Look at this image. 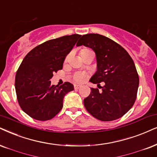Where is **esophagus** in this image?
<instances>
[{
  "mask_svg": "<svg viewBox=\"0 0 157 157\" xmlns=\"http://www.w3.org/2000/svg\"><path fill=\"white\" fill-rule=\"evenodd\" d=\"M81 87V85H75V89H79Z\"/></svg>",
  "mask_w": 157,
  "mask_h": 157,
  "instance_id": "1",
  "label": "esophagus"
}]
</instances>
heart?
Masks as SVG:
<instances>
[{
  "label": "heart",
  "mask_w": 157,
  "mask_h": 157,
  "mask_svg": "<svg viewBox=\"0 0 157 157\" xmlns=\"http://www.w3.org/2000/svg\"><path fill=\"white\" fill-rule=\"evenodd\" d=\"M90 53H93V52L92 51H90V49L84 48V49H82V50H81L80 55H81V56L83 57V56H85L88 55ZM67 59H68V57H67L66 61L67 60ZM85 78H86V74H85V73H83V72H77V73H75L74 75L75 80L76 81V82H84Z\"/></svg>",
  "instance_id": "heart-1"
}]
</instances>
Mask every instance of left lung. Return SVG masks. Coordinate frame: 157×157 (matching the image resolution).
Here are the masks:
<instances>
[{
  "mask_svg": "<svg viewBox=\"0 0 157 157\" xmlns=\"http://www.w3.org/2000/svg\"><path fill=\"white\" fill-rule=\"evenodd\" d=\"M83 45L94 51L97 71L90 82H104L102 91L91 88L84 99L87 111L101 121H112L122 117L136 101L139 77L130 56L124 48L104 35L90 33L81 35L77 46Z\"/></svg>",
  "mask_w": 157,
  "mask_h": 157,
  "instance_id": "8db88e82",
  "label": "left lung"
}]
</instances>
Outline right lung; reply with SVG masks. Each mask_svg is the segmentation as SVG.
Returning a JSON list of instances; mask_svg holds the SVG:
<instances>
[{
    "label": "right lung",
    "instance_id": "1",
    "mask_svg": "<svg viewBox=\"0 0 157 157\" xmlns=\"http://www.w3.org/2000/svg\"><path fill=\"white\" fill-rule=\"evenodd\" d=\"M81 35L74 34L48 40L29 51L24 58L15 77L19 106L37 120L52 119L63 107L67 93L74 90L72 83L51 85L54 72L63 67L65 58Z\"/></svg>",
    "mask_w": 157,
    "mask_h": 157
}]
</instances>
